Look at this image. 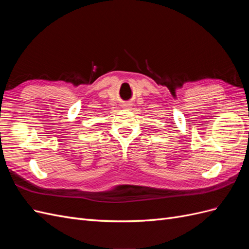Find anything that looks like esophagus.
Segmentation results:
<instances>
[{
    "label": "esophagus",
    "mask_w": 249,
    "mask_h": 249,
    "mask_svg": "<svg viewBox=\"0 0 249 249\" xmlns=\"http://www.w3.org/2000/svg\"><path fill=\"white\" fill-rule=\"evenodd\" d=\"M124 106H126V107H127V106H129V105H124Z\"/></svg>",
    "instance_id": "obj_1"
}]
</instances>
